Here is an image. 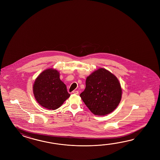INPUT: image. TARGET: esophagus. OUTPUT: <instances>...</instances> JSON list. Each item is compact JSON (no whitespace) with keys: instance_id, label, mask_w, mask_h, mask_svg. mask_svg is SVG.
I'll use <instances>...</instances> for the list:
<instances>
[{"instance_id":"1","label":"esophagus","mask_w":160,"mask_h":160,"mask_svg":"<svg viewBox=\"0 0 160 160\" xmlns=\"http://www.w3.org/2000/svg\"><path fill=\"white\" fill-rule=\"evenodd\" d=\"M72 94H78L79 92L78 91H77V90H74V91L72 92Z\"/></svg>"}]
</instances>
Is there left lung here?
<instances>
[{"instance_id": "8db88e82", "label": "left lung", "mask_w": 160, "mask_h": 160, "mask_svg": "<svg viewBox=\"0 0 160 160\" xmlns=\"http://www.w3.org/2000/svg\"><path fill=\"white\" fill-rule=\"evenodd\" d=\"M122 90L118 79L105 68L92 72L86 80V88L80 97L96 116H106L118 106Z\"/></svg>"}]
</instances>
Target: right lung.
I'll return each mask as SVG.
<instances>
[{
    "label": "right lung",
    "instance_id": "obj_1",
    "mask_svg": "<svg viewBox=\"0 0 160 160\" xmlns=\"http://www.w3.org/2000/svg\"><path fill=\"white\" fill-rule=\"evenodd\" d=\"M59 77L60 74L57 70L48 68L35 80L32 88L34 97L46 109H58L70 96Z\"/></svg>",
    "mask_w": 160,
    "mask_h": 160
}]
</instances>
